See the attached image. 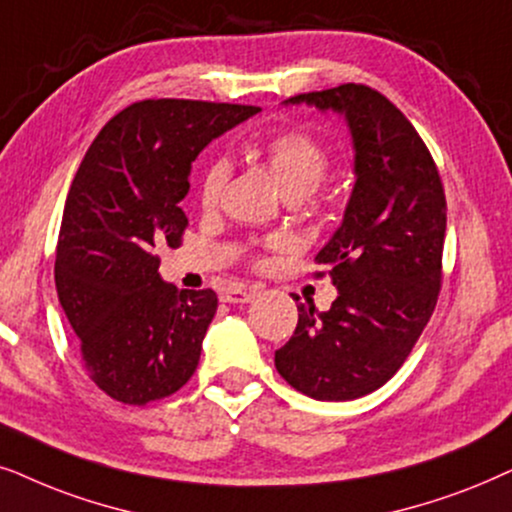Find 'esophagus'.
I'll use <instances>...</instances> for the list:
<instances>
[{"instance_id":"1","label":"esophagus","mask_w":512,"mask_h":512,"mask_svg":"<svg viewBox=\"0 0 512 512\" xmlns=\"http://www.w3.org/2000/svg\"><path fill=\"white\" fill-rule=\"evenodd\" d=\"M255 297V290L252 288H241V285H234V288L222 292V302L229 304H245Z\"/></svg>"}]
</instances>
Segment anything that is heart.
<instances>
[{"label":"heart","mask_w":512,"mask_h":512,"mask_svg":"<svg viewBox=\"0 0 512 512\" xmlns=\"http://www.w3.org/2000/svg\"><path fill=\"white\" fill-rule=\"evenodd\" d=\"M260 154L285 199L292 201L306 199L316 192L330 173L327 149L304 131H285L274 135L260 147ZM224 180H227V168L220 161L210 163L203 170L199 185V201L203 208L215 206Z\"/></svg>","instance_id":"heart-1"}]
</instances>
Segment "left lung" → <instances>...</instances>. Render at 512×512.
I'll return each instance as SVG.
<instances>
[{
  "instance_id": "1",
  "label": "left lung",
  "mask_w": 512,
  "mask_h": 512,
  "mask_svg": "<svg viewBox=\"0 0 512 512\" xmlns=\"http://www.w3.org/2000/svg\"><path fill=\"white\" fill-rule=\"evenodd\" d=\"M302 102L344 114L356 185L342 224L316 255L330 267L337 299L327 311L299 304L295 335L274 360L309 398L356 400L400 370L438 304L445 189L424 140L386 95L342 84L285 105Z\"/></svg>"
}]
</instances>
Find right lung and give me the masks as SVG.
<instances>
[{"mask_svg": "<svg viewBox=\"0 0 512 512\" xmlns=\"http://www.w3.org/2000/svg\"><path fill=\"white\" fill-rule=\"evenodd\" d=\"M260 112L203 100H140L88 147L67 194L56 288L79 337L81 365L109 398L147 405L192 379L217 311L213 290L161 281L154 248H177L192 161Z\"/></svg>", "mask_w": 512, "mask_h": 512, "instance_id": "add662e5", "label": "right lung"}]
</instances>
